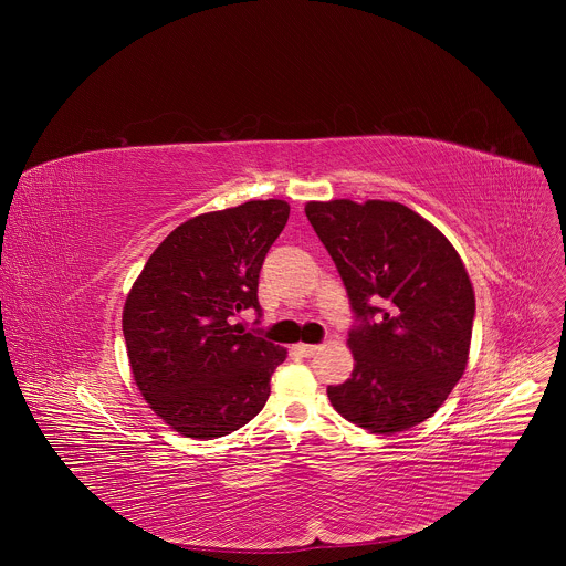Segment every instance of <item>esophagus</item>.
<instances>
[{"instance_id":"1","label":"esophagus","mask_w":566,"mask_h":566,"mask_svg":"<svg viewBox=\"0 0 566 566\" xmlns=\"http://www.w3.org/2000/svg\"><path fill=\"white\" fill-rule=\"evenodd\" d=\"M295 352L300 354V356H304V358H311V356H315L317 352H319V345H295Z\"/></svg>"}]
</instances>
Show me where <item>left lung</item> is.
I'll list each match as a JSON object with an SVG mask.
<instances>
[{"instance_id":"obj_1","label":"left lung","mask_w":566,"mask_h":566,"mask_svg":"<svg viewBox=\"0 0 566 566\" xmlns=\"http://www.w3.org/2000/svg\"><path fill=\"white\" fill-rule=\"evenodd\" d=\"M354 311V371L329 385L347 421L394 434L430 419L470 352L474 293L450 241L394 201H311L304 208Z\"/></svg>"}]
</instances>
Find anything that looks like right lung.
<instances>
[{
  "mask_svg": "<svg viewBox=\"0 0 566 566\" xmlns=\"http://www.w3.org/2000/svg\"><path fill=\"white\" fill-rule=\"evenodd\" d=\"M289 210L280 199L247 201L181 223L127 295L123 336L134 380L184 437H226L266 406L286 349L232 317L247 308L262 317L260 271Z\"/></svg>",
  "mask_w": 566,
  "mask_h": 566,
  "instance_id": "right-lung-1",
  "label": "right lung"
}]
</instances>
